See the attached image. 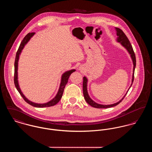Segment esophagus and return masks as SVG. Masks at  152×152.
<instances>
[{
    "label": "esophagus",
    "instance_id": "obj_1",
    "mask_svg": "<svg viewBox=\"0 0 152 152\" xmlns=\"http://www.w3.org/2000/svg\"><path fill=\"white\" fill-rule=\"evenodd\" d=\"M80 69H83V68H82V67H80Z\"/></svg>",
    "mask_w": 152,
    "mask_h": 152
}]
</instances>
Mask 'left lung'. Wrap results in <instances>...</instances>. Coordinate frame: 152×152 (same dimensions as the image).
<instances>
[{
  "label": "left lung",
  "instance_id": "8db88e82",
  "mask_svg": "<svg viewBox=\"0 0 152 152\" xmlns=\"http://www.w3.org/2000/svg\"><path fill=\"white\" fill-rule=\"evenodd\" d=\"M115 30L117 31V41L120 42L122 46H123L127 50V51L129 52V53L131 55V57L132 60L133 61V64H134V68H133V74H132V83L129 87V88H131V86L132 85V83L134 80V71L135 69V66H136V57L135 53L134 52L132 46L130 43V42L129 41V39H128L127 37L125 35L124 32L120 28H118L115 27ZM87 82H88V80L87 78L84 77L83 78V96L86 100V102L91 106L97 108V109H105V108H110L114 106H117V104H118L120 102H122V100L124 99L125 96H126L128 91H129V88L128 89L127 92L126 93V94L123 97L119 102H118L117 103L112 104H109V105H104V104H98L96 102H95L93 100H92L91 99V97L89 96L88 93V91H87Z\"/></svg>",
  "mask_w": 152,
  "mask_h": 152
}]
</instances>
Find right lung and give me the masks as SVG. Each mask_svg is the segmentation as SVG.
<instances>
[{
  "mask_svg": "<svg viewBox=\"0 0 152 152\" xmlns=\"http://www.w3.org/2000/svg\"><path fill=\"white\" fill-rule=\"evenodd\" d=\"M35 34V32H31V33H28L27 35L24 38V39H23L22 42H21L20 46L18 48V49L16 53V56H15V62H14V83L15 86V88H17V91H18V92L20 93V94L21 95V96L23 97V98L24 99V100L28 103V104H29L30 105L34 106V107H50V106H53L56 104L61 99V97L63 96V92H64V88L66 85V84L68 83V80L69 78L70 75L75 71V69H71L68 71L65 72L61 76V83L60 85V88L58 89V91L56 96L52 100H50V102L46 103H43V104H38V103H35L34 102H31L30 100H29L27 97L23 95V94L22 93L18 83V74H17V69H18V59H19V56L20 55L21 53L22 50L23 49L24 46L27 44L28 42L30 40V39L31 38V37Z\"/></svg>",
  "mask_w": 152,
  "mask_h": 152,
  "instance_id": "right-lung-1",
  "label": "right lung"
}]
</instances>
